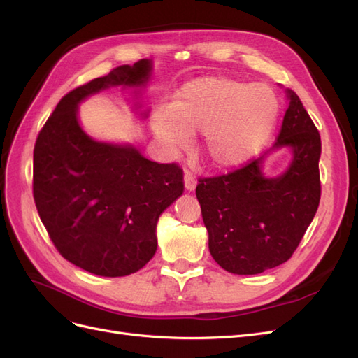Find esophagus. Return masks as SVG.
<instances>
[{
  "label": "esophagus",
  "instance_id": "1",
  "mask_svg": "<svg viewBox=\"0 0 358 358\" xmlns=\"http://www.w3.org/2000/svg\"><path fill=\"white\" fill-rule=\"evenodd\" d=\"M183 183H185V189L192 192L194 189H196V185H197V180L196 178H194L189 171H185V175H183Z\"/></svg>",
  "mask_w": 358,
  "mask_h": 358
}]
</instances>
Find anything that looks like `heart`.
Returning <instances> with one entry per match:
<instances>
[{"label": "heart", "mask_w": 358, "mask_h": 358, "mask_svg": "<svg viewBox=\"0 0 358 358\" xmlns=\"http://www.w3.org/2000/svg\"><path fill=\"white\" fill-rule=\"evenodd\" d=\"M278 113V96L264 83L201 76L183 85L170 106L157 107L152 125L171 148L183 146L189 134L201 133L206 159L215 167L231 169L267 143Z\"/></svg>", "instance_id": "1"}]
</instances>
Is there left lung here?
<instances>
[{
  "label": "left lung",
  "instance_id": "8db88e82",
  "mask_svg": "<svg viewBox=\"0 0 358 358\" xmlns=\"http://www.w3.org/2000/svg\"><path fill=\"white\" fill-rule=\"evenodd\" d=\"M288 109L272 149L243 169L200 179L196 196L209 233V251L224 270L258 275L285 263L317 213L321 137L299 95L285 88ZM292 152L289 167L266 177L265 158Z\"/></svg>",
  "mask_w": 358,
  "mask_h": 358
}]
</instances>
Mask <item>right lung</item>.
<instances>
[{"mask_svg": "<svg viewBox=\"0 0 358 358\" xmlns=\"http://www.w3.org/2000/svg\"><path fill=\"white\" fill-rule=\"evenodd\" d=\"M152 71V59H140L73 90L36 142L40 220L64 258L99 276L136 273L155 255L158 220L182 196L183 175L176 164L145 158L133 143L92 138L80 125L79 106L121 86L133 91V110L146 119L137 99Z\"/></svg>", "mask_w": 358, "mask_h": 358, "instance_id": "obj_1", "label": "right lung"}]
</instances>
